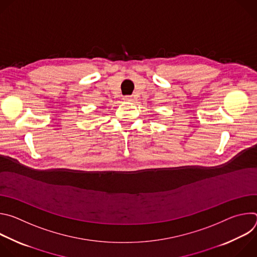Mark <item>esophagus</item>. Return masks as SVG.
<instances>
[{
    "instance_id": "34e87169",
    "label": "esophagus",
    "mask_w": 257,
    "mask_h": 257,
    "mask_svg": "<svg viewBox=\"0 0 257 257\" xmlns=\"http://www.w3.org/2000/svg\"><path fill=\"white\" fill-rule=\"evenodd\" d=\"M123 99H124L125 101H131V100H132V96H131V95H125V96L123 97Z\"/></svg>"
}]
</instances>
